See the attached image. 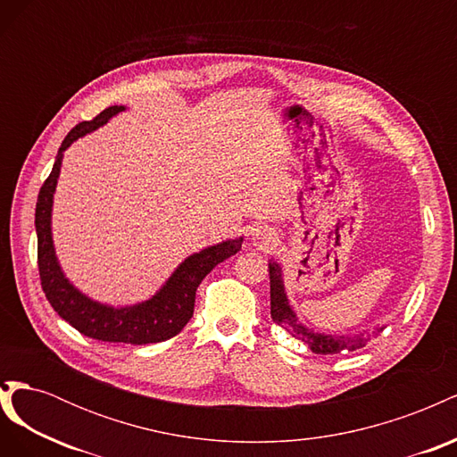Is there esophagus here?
<instances>
[{"instance_id":"1","label":"esophagus","mask_w":457,"mask_h":457,"mask_svg":"<svg viewBox=\"0 0 457 457\" xmlns=\"http://www.w3.org/2000/svg\"><path fill=\"white\" fill-rule=\"evenodd\" d=\"M276 242L274 238V232L267 227H257L252 230V244L255 247H261V250H269Z\"/></svg>"}]
</instances>
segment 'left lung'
Listing matches in <instances>:
<instances>
[{
    "mask_svg": "<svg viewBox=\"0 0 457 457\" xmlns=\"http://www.w3.org/2000/svg\"><path fill=\"white\" fill-rule=\"evenodd\" d=\"M269 276H270V316L272 320L286 328L295 339L307 345V349L316 354H337L341 351H356L364 347L370 341V331L362 329L358 334H324V331H316L299 322V316L294 311V305H289V299L284 286V274L278 261H269ZM381 331L383 328L378 324L373 328ZM373 331V334H376Z\"/></svg>",
    "mask_w": 457,
    "mask_h": 457,
    "instance_id": "8db88e82",
    "label": "left lung"
}]
</instances>
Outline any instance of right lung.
Wrapping results in <instances>:
<instances>
[{"label": "right lung", "mask_w": 457, "mask_h": 457, "mask_svg": "<svg viewBox=\"0 0 457 457\" xmlns=\"http://www.w3.org/2000/svg\"><path fill=\"white\" fill-rule=\"evenodd\" d=\"M126 106H108L91 121H81L64 141L54 158L47 181L41 187L36 204V234H37V267L41 287L57 314L76 328L79 334L108 343L148 345L171 339L181 331L195 312L196 287L219 262L242 250L244 237L230 238L188 255L171 272L154 295L133 305H106L76 287L64 274L53 244V200L62 168L64 150L78 139L103 128Z\"/></svg>", "instance_id": "1"}]
</instances>
